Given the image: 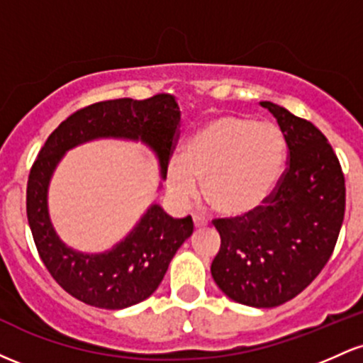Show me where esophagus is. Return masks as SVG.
<instances>
[{
  "instance_id": "esophagus-1",
  "label": "esophagus",
  "mask_w": 363,
  "mask_h": 363,
  "mask_svg": "<svg viewBox=\"0 0 363 363\" xmlns=\"http://www.w3.org/2000/svg\"><path fill=\"white\" fill-rule=\"evenodd\" d=\"M193 220H194V227L196 228H203V227H206V225H208V220L201 215H193Z\"/></svg>"
}]
</instances>
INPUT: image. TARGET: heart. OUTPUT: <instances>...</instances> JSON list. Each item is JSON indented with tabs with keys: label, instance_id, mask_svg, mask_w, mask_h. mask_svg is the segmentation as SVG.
Returning a JSON list of instances; mask_svg holds the SVG:
<instances>
[{
	"label": "heart",
	"instance_id": "b5f03b06",
	"mask_svg": "<svg viewBox=\"0 0 363 363\" xmlns=\"http://www.w3.org/2000/svg\"><path fill=\"white\" fill-rule=\"evenodd\" d=\"M285 138L273 123L237 114L205 121L167 169L174 194L187 198L201 182L203 199L215 213L244 216L256 211L280 181Z\"/></svg>",
	"mask_w": 363,
	"mask_h": 363
}]
</instances>
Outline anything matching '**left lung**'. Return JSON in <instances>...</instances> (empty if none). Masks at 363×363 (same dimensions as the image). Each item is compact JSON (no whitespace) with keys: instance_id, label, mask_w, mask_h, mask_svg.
Masks as SVG:
<instances>
[{"instance_id":"8db88e82","label":"left lung","mask_w":363,"mask_h":363,"mask_svg":"<svg viewBox=\"0 0 363 363\" xmlns=\"http://www.w3.org/2000/svg\"><path fill=\"white\" fill-rule=\"evenodd\" d=\"M277 118L289 162L261 208L216 218L220 251L211 262L216 285L232 301L277 307L297 297L326 266L345 216V176L326 136L285 107L261 102Z\"/></svg>"}]
</instances>
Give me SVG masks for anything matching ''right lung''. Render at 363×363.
Listing matches in <instances>:
<instances>
[{"instance_id": "obj_1", "label": "right lung", "mask_w": 363, "mask_h": 363, "mask_svg": "<svg viewBox=\"0 0 363 363\" xmlns=\"http://www.w3.org/2000/svg\"><path fill=\"white\" fill-rule=\"evenodd\" d=\"M181 111L170 94L145 101L116 99L73 112L49 135L27 182V218L40 259L69 295L101 309H124L148 298L167 273L169 262L191 237V216L172 218L152 205L123 242L102 254H83L61 242L48 213V187L66 150L95 138L141 140L152 147L167 176L179 136Z\"/></svg>"}]
</instances>
